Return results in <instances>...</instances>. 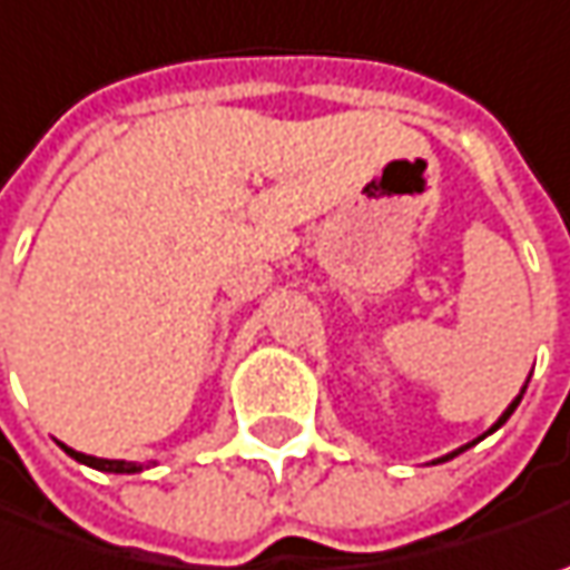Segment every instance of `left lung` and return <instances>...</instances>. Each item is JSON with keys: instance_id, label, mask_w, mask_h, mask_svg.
I'll list each match as a JSON object with an SVG mask.
<instances>
[{"instance_id": "left-lung-1", "label": "left lung", "mask_w": 570, "mask_h": 570, "mask_svg": "<svg viewBox=\"0 0 570 570\" xmlns=\"http://www.w3.org/2000/svg\"><path fill=\"white\" fill-rule=\"evenodd\" d=\"M520 399H523V392H520V395H517V399H513V402H510L508 411H504V414H501V417H498V424H494V428H491V431H488V433H494V431H498V428H501V424H504V421H508L510 414H513V409H517V405H520ZM479 440H482V436H479ZM479 440H475V443H479ZM469 446H472V443H469ZM469 446H462V450H469ZM462 450H456V453H462ZM456 453H450V456H443V459H440V462H446V459H453V456H456Z\"/></svg>"}]
</instances>
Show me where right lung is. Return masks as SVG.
Masks as SVG:
<instances>
[{"label": "right lung", "mask_w": 570, "mask_h": 570, "mask_svg": "<svg viewBox=\"0 0 570 570\" xmlns=\"http://www.w3.org/2000/svg\"><path fill=\"white\" fill-rule=\"evenodd\" d=\"M62 450L76 459V462H86V465H91V469H101V472H117V475H134V472H142V465H139V462H127V459L86 456V453H76V450H69V446H62Z\"/></svg>", "instance_id": "right-lung-1"}]
</instances>
